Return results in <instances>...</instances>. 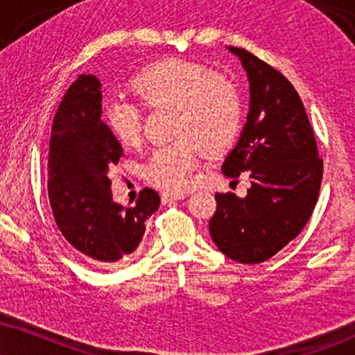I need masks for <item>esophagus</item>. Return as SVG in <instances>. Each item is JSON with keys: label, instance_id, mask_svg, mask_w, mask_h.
<instances>
[{"label": "esophagus", "instance_id": "34e87169", "mask_svg": "<svg viewBox=\"0 0 355 355\" xmlns=\"http://www.w3.org/2000/svg\"><path fill=\"white\" fill-rule=\"evenodd\" d=\"M186 196V192H163V194H161V202L168 204L173 202V200H182Z\"/></svg>", "mask_w": 355, "mask_h": 355}]
</instances>
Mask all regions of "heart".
<instances>
[{"label":"heart","instance_id":"b5f03b06","mask_svg":"<svg viewBox=\"0 0 355 355\" xmlns=\"http://www.w3.org/2000/svg\"><path fill=\"white\" fill-rule=\"evenodd\" d=\"M133 92L144 107L176 113L173 137L179 139L155 148L144 164L148 181L163 189H187L200 156L199 144L216 155L227 150L242 128L237 87L202 64L182 59L155 64L133 78ZM103 120L121 144H135L141 133V105L113 95L105 102Z\"/></svg>","mask_w":355,"mask_h":355}]
</instances>
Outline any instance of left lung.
I'll return each instance as SVG.
<instances>
[{"label":"left lung","instance_id":"1","mask_svg":"<svg viewBox=\"0 0 355 355\" xmlns=\"http://www.w3.org/2000/svg\"><path fill=\"white\" fill-rule=\"evenodd\" d=\"M247 72L250 103L247 123L222 171L247 173L245 198L217 192L209 222L214 243L240 263L268 260L303 230L318 202L322 159L298 92L286 77L258 57L229 47Z\"/></svg>","mask_w":355,"mask_h":355}]
</instances>
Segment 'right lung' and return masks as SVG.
Returning <instances> with one entry per match:
<instances>
[{
    "mask_svg": "<svg viewBox=\"0 0 355 355\" xmlns=\"http://www.w3.org/2000/svg\"><path fill=\"white\" fill-rule=\"evenodd\" d=\"M100 116L102 85L95 76L82 73L55 113L47 191L65 240L89 263L110 268L137 250L159 196L146 187L128 209L113 200L108 171L118 164L123 148Z\"/></svg>",
    "mask_w": 355,
    "mask_h": 355,
    "instance_id": "obj_1",
    "label": "right lung"
}]
</instances>
